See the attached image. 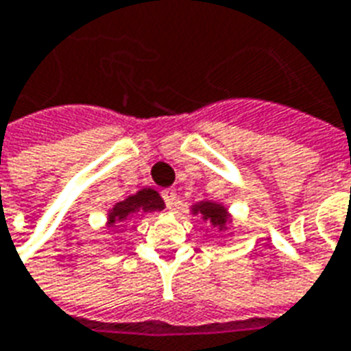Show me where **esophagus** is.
Instances as JSON below:
<instances>
[{
    "label": "esophagus",
    "mask_w": 351,
    "mask_h": 351,
    "mask_svg": "<svg viewBox=\"0 0 351 351\" xmlns=\"http://www.w3.org/2000/svg\"><path fill=\"white\" fill-rule=\"evenodd\" d=\"M162 197H163V201H165V204H167V208H173L176 204V191L175 189H163L162 191Z\"/></svg>",
    "instance_id": "obj_1"
}]
</instances>
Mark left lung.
I'll return each mask as SVG.
<instances>
[{
  "label": "left lung",
  "instance_id": "obj_1",
  "mask_svg": "<svg viewBox=\"0 0 351 351\" xmlns=\"http://www.w3.org/2000/svg\"><path fill=\"white\" fill-rule=\"evenodd\" d=\"M193 214H201V217L204 221H210L214 227H217L219 230L223 228H227V223H228V212L227 208L223 206V204H217V202H212V201H201L197 202L195 206L191 208Z\"/></svg>",
  "mask_w": 351,
  "mask_h": 351
}]
</instances>
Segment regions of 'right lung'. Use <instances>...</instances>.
Here are the masks:
<instances>
[{
  "mask_svg": "<svg viewBox=\"0 0 351 351\" xmlns=\"http://www.w3.org/2000/svg\"><path fill=\"white\" fill-rule=\"evenodd\" d=\"M163 208H165V202L160 193L152 188H143L136 195H130L128 199L117 202L108 214V225L115 227V223H124L136 215L147 214V212H160Z\"/></svg>",
  "mask_w": 351,
  "mask_h": 351,
  "instance_id": "obj_1",
  "label": "right lung"
}]
</instances>
